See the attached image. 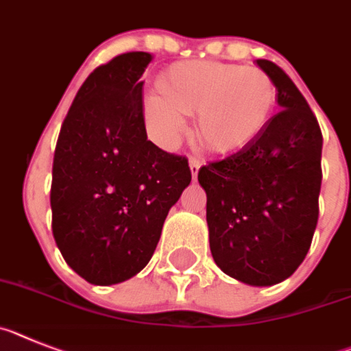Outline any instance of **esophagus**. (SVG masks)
<instances>
[{"label": "esophagus", "mask_w": 351, "mask_h": 351, "mask_svg": "<svg viewBox=\"0 0 351 351\" xmlns=\"http://www.w3.org/2000/svg\"><path fill=\"white\" fill-rule=\"evenodd\" d=\"M189 167H191V175H193V178H196L197 176V171H199V167H201V160L199 158H191L189 160Z\"/></svg>", "instance_id": "esophagus-1"}]
</instances>
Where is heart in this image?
Listing matches in <instances>:
<instances>
[{"label": "heart", "mask_w": 351, "mask_h": 351, "mask_svg": "<svg viewBox=\"0 0 351 351\" xmlns=\"http://www.w3.org/2000/svg\"><path fill=\"white\" fill-rule=\"evenodd\" d=\"M143 114L158 145L171 150L196 112L197 139L213 154H233L254 141L268 123L276 86L263 70L222 62L176 63L158 79Z\"/></svg>", "instance_id": "heart-1"}]
</instances>
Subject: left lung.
<instances>
[{
    "mask_svg": "<svg viewBox=\"0 0 351 351\" xmlns=\"http://www.w3.org/2000/svg\"><path fill=\"white\" fill-rule=\"evenodd\" d=\"M272 79L281 111L252 143L197 173L206 193L210 251L222 272L272 286L300 267L318 224L322 130L309 104L276 63L256 60Z\"/></svg>",
    "mask_w": 351,
    "mask_h": 351,
    "instance_id": "obj_1",
    "label": "left lung"
}]
</instances>
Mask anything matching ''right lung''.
Segmentation results:
<instances>
[{"label": "right lung", "mask_w": 351, "mask_h": 351, "mask_svg": "<svg viewBox=\"0 0 351 351\" xmlns=\"http://www.w3.org/2000/svg\"><path fill=\"white\" fill-rule=\"evenodd\" d=\"M150 62L152 54L138 51L97 66L58 136L53 234L66 265L91 285L141 272L193 178L187 158L146 138L141 75Z\"/></svg>", "instance_id": "right-lung-1"}]
</instances>
